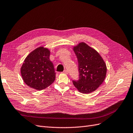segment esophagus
<instances>
[{"label":"esophagus","mask_w":133,"mask_h":133,"mask_svg":"<svg viewBox=\"0 0 133 133\" xmlns=\"http://www.w3.org/2000/svg\"><path fill=\"white\" fill-rule=\"evenodd\" d=\"M63 73H65V74H68V71H67V70H64V71H63Z\"/></svg>","instance_id":"1"}]
</instances>
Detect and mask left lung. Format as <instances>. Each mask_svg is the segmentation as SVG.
<instances>
[{
  "instance_id": "left-lung-1",
  "label": "left lung",
  "mask_w": 133,
  "mask_h": 133,
  "mask_svg": "<svg viewBox=\"0 0 133 133\" xmlns=\"http://www.w3.org/2000/svg\"><path fill=\"white\" fill-rule=\"evenodd\" d=\"M73 50L78 60L79 77L72 81L73 84L80 92L90 93L104 82L106 65L100 54L84 43H79Z\"/></svg>"
}]
</instances>
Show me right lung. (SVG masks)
Listing matches in <instances>:
<instances>
[{"mask_svg":"<svg viewBox=\"0 0 133 133\" xmlns=\"http://www.w3.org/2000/svg\"><path fill=\"white\" fill-rule=\"evenodd\" d=\"M49 56L50 51L48 49L39 47L25 58L21 73L24 83L28 87L41 90L55 81L56 73Z\"/></svg>","mask_w":133,"mask_h":133,"instance_id":"obj_1","label":"right lung"}]
</instances>
